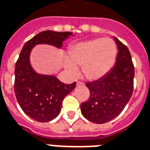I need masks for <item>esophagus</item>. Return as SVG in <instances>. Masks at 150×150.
Listing matches in <instances>:
<instances>
[{"instance_id":"obj_1","label":"esophagus","mask_w":150,"mask_h":150,"mask_svg":"<svg viewBox=\"0 0 150 150\" xmlns=\"http://www.w3.org/2000/svg\"><path fill=\"white\" fill-rule=\"evenodd\" d=\"M84 83L83 82H81V81H78L77 82V86H83Z\"/></svg>"}]
</instances>
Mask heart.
Masks as SVG:
<instances>
[{
  "mask_svg": "<svg viewBox=\"0 0 150 150\" xmlns=\"http://www.w3.org/2000/svg\"><path fill=\"white\" fill-rule=\"evenodd\" d=\"M117 57V47L111 39L97 38L75 44L69 51V61L65 67L76 74L82 66L84 77L88 80H98L111 70Z\"/></svg>",
  "mask_w": 150,
  "mask_h": 150,
  "instance_id": "1",
  "label": "heart"
}]
</instances>
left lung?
Listing matches in <instances>:
<instances>
[{
    "instance_id": "left-lung-1",
    "label": "left lung",
    "mask_w": 150,
    "mask_h": 150,
    "mask_svg": "<svg viewBox=\"0 0 150 150\" xmlns=\"http://www.w3.org/2000/svg\"><path fill=\"white\" fill-rule=\"evenodd\" d=\"M114 39L118 49L115 66L103 79L86 83L90 97L80 106L82 115L97 124L110 122L119 115L134 91V67L130 52L125 44Z\"/></svg>"
}]
</instances>
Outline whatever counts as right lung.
I'll return each instance as SVG.
<instances>
[{"label":"right lung","mask_w":150,"mask_h":150,"mask_svg":"<svg viewBox=\"0 0 150 150\" xmlns=\"http://www.w3.org/2000/svg\"><path fill=\"white\" fill-rule=\"evenodd\" d=\"M71 35L70 32H41L24 44L16 61L14 81L16 100L23 111L37 122H46L58 116L64 98L75 89L76 82L65 84L53 75L37 74L30 65L31 50L40 44L59 48Z\"/></svg>","instance_id":"obj_1"}]
</instances>
